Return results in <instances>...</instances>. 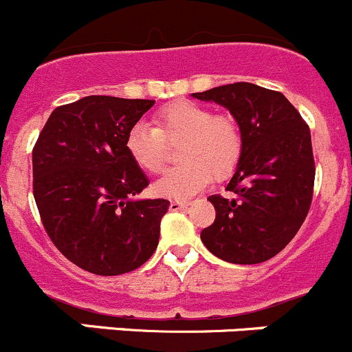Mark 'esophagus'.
<instances>
[{
    "mask_svg": "<svg viewBox=\"0 0 352 352\" xmlns=\"http://www.w3.org/2000/svg\"><path fill=\"white\" fill-rule=\"evenodd\" d=\"M188 207V202L186 200H170L169 204V209L170 210H182Z\"/></svg>",
    "mask_w": 352,
    "mask_h": 352,
    "instance_id": "1",
    "label": "esophagus"
}]
</instances>
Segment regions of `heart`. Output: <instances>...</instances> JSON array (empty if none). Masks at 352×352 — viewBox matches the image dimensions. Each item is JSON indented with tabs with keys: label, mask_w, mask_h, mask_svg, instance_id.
I'll use <instances>...</instances> for the list:
<instances>
[{
	"label": "heart",
	"mask_w": 352,
	"mask_h": 352,
	"mask_svg": "<svg viewBox=\"0 0 352 352\" xmlns=\"http://www.w3.org/2000/svg\"><path fill=\"white\" fill-rule=\"evenodd\" d=\"M182 142L178 167L167 170L155 190L169 199H188L206 188L210 178L224 182L235 173L243 152L239 120L228 112L214 113L209 107L179 100L164 105L153 116V128L135 124L126 136V150L145 173L159 174L167 160V145Z\"/></svg>",
	"instance_id": "obj_1"
}]
</instances>
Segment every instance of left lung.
I'll use <instances>...</instances> for the list:
<instances>
[{
  "instance_id": "left-lung-1",
  "label": "left lung",
  "mask_w": 352,
  "mask_h": 352,
  "mask_svg": "<svg viewBox=\"0 0 352 352\" xmlns=\"http://www.w3.org/2000/svg\"><path fill=\"white\" fill-rule=\"evenodd\" d=\"M193 96L226 107L243 135L242 159L226 186L235 197L207 199L216 219L200 239L223 261L264 263L285 249L309 212L316 173L309 126L282 93L252 82Z\"/></svg>"
}]
</instances>
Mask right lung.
Returning <instances> with one entry per match:
<instances>
[{
  "mask_svg": "<svg viewBox=\"0 0 352 352\" xmlns=\"http://www.w3.org/2000/svg\"><path fill=\"white\" fill-rule=\"evenodd\" d=\"M155 100L93 95L56 107L32 148V193L56 249L76 266L113 276L159 245L169 200H138L148 178L126 150Z\"/></svg>",
  "mask_w": 352,
  "mask_h": 352,
  "instance_id": "add662e5",
  "label": "right lung"
}]
</instances>
